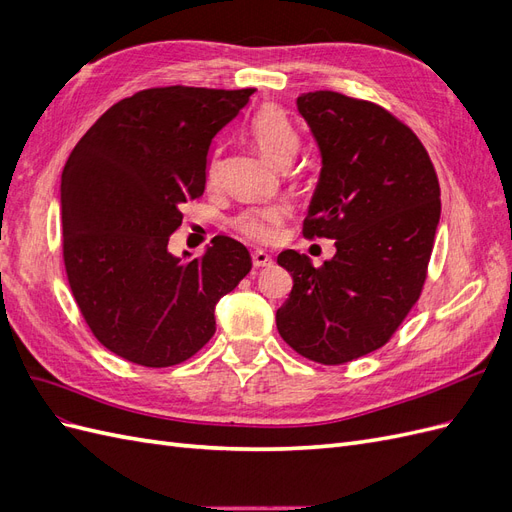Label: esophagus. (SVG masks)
<instances>
[{
	"label": "esophagus",
	"mask_w": 512,
	"mask_h": 512,
	"mask_svg": "<svg viewBox=\"0 0 512 512\" xmlns=\"http://www.w3.org/2000/svg\"><path fill=\"white\" fill-rule=\"evenodd\" d=\"M252 262H254V267H256V269H260V267H269L271 262H273V258H271L267 252L256 250V252L252 254Z\"/></svg>",
	"instance_id": "1"
}]
</instances>
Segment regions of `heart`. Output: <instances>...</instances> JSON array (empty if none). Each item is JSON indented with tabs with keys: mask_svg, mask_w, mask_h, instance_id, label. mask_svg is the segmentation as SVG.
I'll use <instances>...</instances> for the list:
<instances>
[{
	"mask_svg": "<svg viewBox=\"0 0 512 512\" xmlns=\"http://www.w3.org/2000/svg\"><path fill=\"white\" fill-rule=\"evenodd\" d=\"M254 143L262 151V156L271 162L286 166L294 160L301 149V134L294 126L290 115L277 106H265L254 115L250 126ZM220 181V149L213 151L207 166V183L215 185ZM292 215V207L288 203H271L247 207L239 211L230 220L232 230L247 241L258 245H271L280 239L284 224Z\"/></svg>",
	"mask_w": 512,
	"mask_h": 512,
	"instance_id": "heart-1",
	"label": "heart"
}]
</instances>
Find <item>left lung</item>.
Wrapping results in <instances>:
<instances>
[{
    "label": "left lung",
    "mask_w": 512,
    "mask_h": 512,
    "mask_svg": "<svg viewBox=\"0 0 512 512\" xmlns=\"http://www.w3.org/2000/svg\"><path fill=\"white\" fill-rule=\"evenodd\" d=\"M297 106L322 153L303 237L335 239L337 254L320 267L277 256L294 284L275 322L305 359L344 365L389 342L421 297L440 183L418 136L380 104L324 89Z\"/></svg>",
    "instance_id": "8db88e82"
}]
</instances>
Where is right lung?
<instances>
[{"mask_svg": "<svg viewBox=\"0 0 512 512\" xmlns=\"http://www.w3.org/2000/svg\"><path fill=\"white\" fill-rule=\"evenodd\" d=\"M256 89L151 87L87 130L61 175L64 267L98 342L143 367L188 361L215 333L213 309L252 269L215 237L192 260L168 252L183 205L203 196L211 138Z\"/></svg>", "mask_w": 512, "mask_h": 512, "instance_id": "1", "label": "right lung"}]
</instances>
